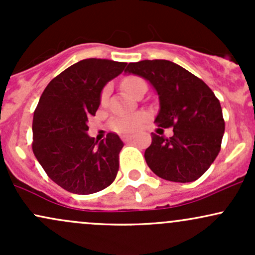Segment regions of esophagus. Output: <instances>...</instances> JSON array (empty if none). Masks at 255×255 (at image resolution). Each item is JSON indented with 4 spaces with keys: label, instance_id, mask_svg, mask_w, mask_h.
<instances>
[{
    "label": "esophagus",
    "instance_id": "obj_1",
    "mask_svg": "<svg viewBox=\"0 0 255 255\" xmlns=\"http://www.w3.org/2000/svg\"><path fill=\"white\" fill-rule=\"evenodd\" d=\"M121 137H122V140H124L125 142H129L130 140L133 139V136H131V135H122Z\"/></svg>",
    "mask_w": 255,
    "mask_h": 255
}]
</instances>
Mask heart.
<instances>
[{
	"mask_svg": "<svg viewBox=\"0 0 255 255\" xmlns=\"http://www.w3.org/2000/svg\"><path fill=\"white\" fill-rule=\"evenodd\" d=\"M142 83H145L142 79L137 77H128L122 81V86H124V89L127 91L130 96H133V93L135 92L136 87ZM110 91H111L110 85L105 86L103 91H102V95H101L102 104H105L108 102V99H109V96H110ZM145 121H146V115L141 113L134 114V115L121 116V118L114 120L113 128L115 130L120 131V133H133V131L140 129V128L142 127V125L145 124Z\"/></svg>",
	"mask_w": 255,
	"mask_h": 255,
	"instance_id": "obj_1",
	"label": "heart"
}]
</instances>
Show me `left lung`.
<instances>
[{"mask_svg":"<svg viewBox=\"0 0 255 255\" xmlns=\"http://www.w3.org/2000/svg\"><path fill=\"white\" fill-rule=\"evenodd\" d=\"M127 74L144 78L159 98L154 124L174 128L169 139L152 133L145 151L148 168L172 182H193L207 169L221 150L224 120L221 103L201 79L168 60L129 63Z\"/></svg>","mask_w":255,"mask_h":255,"instance_id":"1","label":"left lung"}]
</instances>
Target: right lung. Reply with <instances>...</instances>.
<instances>
[{
  "instance_id": "right-lung-1",
  "label": "right lung",
  "mask_w": 255,
  "mask_h": 255,
  "mask_svg": "<svg viewBox=\"0 0 255 255\" xmlns=\"http://www.w3.org/2000/svg\"><path fill=\"white\" fill-rule=\"evenodd\" d=\"M125 62L86 58L54 78L33 114L32 150L48 176L74 194L107 188L119 171L124 142L115 133L101 141L87 134L104 86L124 72Z\"/></svg>"
}]
</instances>
